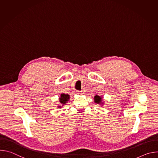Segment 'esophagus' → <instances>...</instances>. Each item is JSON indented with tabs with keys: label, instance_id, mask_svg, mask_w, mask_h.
Wrapping results in <instances>:
<instances>
[{
	"label": "esophagus",
	"instance_id": "1",
	"mask_svg": "<svg viewBox=\"0 0 158 158\" xmlns=\"http://www.w3.org/2000/svg\"><path fill=\"white\" fill-rule=\"evenodd\" d=\"M77 94L79 95H83L84 93L82 91H77Z\"/></svg>",
	"mask_w": 158,
	"mask_h": 158
}]
</instances>
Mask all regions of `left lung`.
<instances>
[{
	"label": "left lung",
	"instance_id": "8db88e82",
	"mask_svg": "<svg viewBox=\"0 0 158 158\" xmlns=\"http://www.w3.org/2000/svg\"><path fill=\"white\" fill-rule=\"evenodd\" d=\"M94 103L96 104H98L99 105V106H103L105 102L103 101V99H102V96H100L99 95H96L94 98Z\"/></svg>",
	"mask_w": 158,
	"mask_h": 158
}]
</instances>
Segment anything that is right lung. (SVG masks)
I'll return each mask as SVG.
<instances>
[{"label":"right lung","instance_id":"1","mask_svg":"<svg viewBox=\"0 0 158 158\" xmlns=\"http://www.w3.org/2000/svg\"><path fill=\"white\" fill-rule=\"evenodd\" d=\"M69 99H70V95H69L68 94H64V93L61 94L59 98L60 104L57 106V107L62 108V107H63L64 106L67 105V102L69 101Z\"/></svg>","mask_w":158,"mask_h":158}]
</instances>
